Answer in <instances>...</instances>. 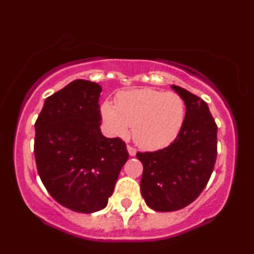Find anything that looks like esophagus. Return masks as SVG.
I'll return each mask as SVG.
<instances>
[{
    "instance_id": "obj_1",
    "label": "esophagus",
    "mask_w": 254,
    "mask_h": 254,
    "mask_svg": "<svg viewBox=\"0 0 254 254\" xmlns=\"http://www.w3.org/2000/svg\"><path fill=\"white\" fill-rule=\"evenodd\" d=\"M127 151H129L130 156H135L137 153V150L133 147H131V145H127Z\"/></svg>"
}]
</instances>
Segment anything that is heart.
I'll return each instance as SVG.
<instances>
[{
  "instance_id": "1",
  "label": "heart",
  "mask_w": 254,
  "mask_h": 254,
  "mask_svg": "<svg viewBox=\"0 0 254 254\" xmlns=\"http://www.w3.org/2000/svg\"><path fill=\"white\" fill-rule=\"evenodd\" d=\"M185 103L174 92L154 88L124 90L117 95V105L104 101L101 116L112 136L125 138L132 125V137L144 149L168 145L182 130Z\"/></svg>"
}]
</instances>
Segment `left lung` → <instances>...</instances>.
<instances>
[{
	"label": "left lung",
	"instance_id": "left-lung-1",
	"mask_svg": "<svg viewBox=\"0 0 254 254\" xmlns=\"http://www.w3.org/2000/svg\"><path fill=\"white\" fill-rule=\"evenodd\" d=\"M186 106L182 130L168 147L137 153L143 165L141 193L149 208L174 211L185 208L208 184L217 155V125L208 105L172 84Z\"/></svg>",
	"mask_w": 254,
	"mask_h": 254
}]
</instances>
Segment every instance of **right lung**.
I'll return each instance as SVG.
<instances>
[{"mask_svg": "<svg viewBox=\"0 0 254 254\" xmlns=\"http://www.w3.org/2000/svg\"><path fill=\"white\" fill-rule=\"evenodd\" d=\"M101 86L75 80L45 99L34 124L38 174L56 202L72 211L104 209L129 157L119 137L101 133Z\"/></svg>", "mask_w": 254, "mask_h": 254, "instance_id": "obj_1", "label": "right lung"}]
</instances>
